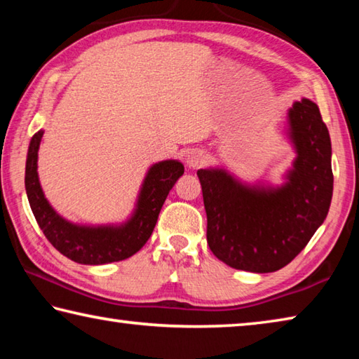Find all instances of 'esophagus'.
<instances>
[{
	"label": "esophagus",
	"mask_w": 359,
	"mask_h": 359,
	"mask_svg": "<svg viewBox=\"0 0 359 359\" xmlns=\"http://www.w3.org/2000/svg\"><path fill=\"white\" fill-rule=\"evenodd\" d=\"M204 161H205V155L203 154L201 150H191L190 154L187 155V160H185L187 166L190 169L201 168L204 165Z\"/></svg>",
	"instance_id": "34e87169"
}]
</instances>
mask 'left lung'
<instances>
[{"label": "left lung", "mask_w": 359, "mask_h": 359, "mask_svg": "<svg viewBox=\"0 0 359 359\" xmlns=\"http://www.w3.org/2000/svg\"><path fill=\"white\" fill-rule=\"evenodd\" d=\"M283 136L294 160L282 184L245 182L223 166L198 169L208 244L234 269L266 274L287 266L312 239L332 199L331 137L313 101L287 112Z\"/></svg>", "instance_id": "left-lung-1"}]
</instances>
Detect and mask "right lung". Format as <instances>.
Masks as SVG:
<instances>
[{"instance_id": "add662e5", "label": "right lung", "mask_w": 359, "mask_h": 359, "mask_svg": "<svg viewBox=\"0 0 359 359\" xmlns=\"http://www.w3.org/2000/svg\"><path fill=\"white\" fill-rule=\"evenodd\" d=\"M44 131L39 130L28 145L25 190L29 208L48 242L79 264H107L126 259L141 250L154 233L158 214L175 182L184 174L179 160L151 165L139 188L135 209L121 223L81 224L66 220L47 201L38 175V151Z\"/></svg>"}]
</instances>
